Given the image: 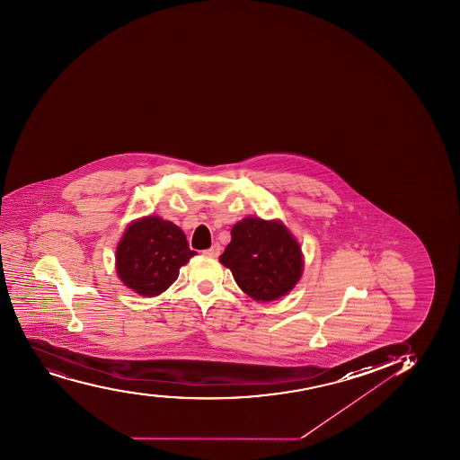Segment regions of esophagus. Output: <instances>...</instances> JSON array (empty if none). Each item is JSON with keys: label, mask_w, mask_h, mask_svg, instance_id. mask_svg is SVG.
Segmentation results:
<instances>
[{"label": "esophagus", "mask_w": 460, "mask_h": 460, "mask_svg": "<svg viewBox=\"0 0 460 460\" xmlns=\"http://www.w3.org/2000/svg\"><path fill=\"white\" fill-rule=\"evenodd\" d=\"M205 256H209V258H217L218 255H220V244H213V246L209 247V249H207V251H204Z\"/></svg>", "instance_id": "34e87169"}]
</instances>
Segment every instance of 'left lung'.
Returning <instances> with one entry per match:
<instances>
[{"label":"left lung","instance_id":"8db88e82","mask_svg":"<svg viewBox=\"0 0 460 460\" xmlns=\"http://www.w3.org/2000/svg\"><path fill=\"white\" fill-rule=\"evenodd\" d=\"M218 261L233 271L242 291L256 301L287 296L303 274V255L280 220L246 217L234 225L231 243Z\"/></svg>","mask_w":460,"mask_h":460}]
</instances>
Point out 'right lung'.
<instances>
[{"label":"right lung","instance_id":"add662e5","mask_svg":"<svg viewBox=\"0 0 460 460\" xmlns=\"http://www.w3.org/2000/svg\"><path fill=\"white\" fill-rule=\"evenodd\" d=\"M186 235L172 222L148 216L128 225L115 253L121 282L142 296H155L177 280L191 256Z\"/></svg>","mask_w":460,"mask_h":460}]
</instances>
